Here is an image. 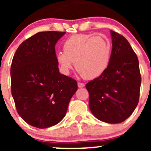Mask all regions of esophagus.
Returning <instances> with one entry per match:
<instances>
[{
	"mask_svg": "<svg viewBox=\"0 0 151 151\" xmlns=\"http://www.w3.org/2000/svg\"><path fill=\"white\" fill-rule=\"evenodd\" d=\"M77 85H78V87H79V88H82V87H84V86H85V84H84V83L78 82L77 83Z\"/></svg>",
	"mask_w": 151,
	"mask_h": 151,
	"instance_id": "34e87169",
	"label": "esophagus"
}]
</instances>
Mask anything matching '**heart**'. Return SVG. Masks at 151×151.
<instances>
[{"label": "heart", "instance_id": "b5f03b06", "mask_svg": "<svg viewBox=\"0 0 151 151\" xmlns=\"http://www.w3.org/2000/svg\"><path fill=\"white\" fill-rule=\"evenodd\" d=\"M64 52H59L56 60L64 74L73 67L85 79H92L101 75L111 59L110 41L102 36L77 34L67 38L63 44Z\"/></svg>", "mask_w": 151, "mask_h": 151}]
</instances>
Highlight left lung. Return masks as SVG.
Masks as SVG:
<instances>
[{"label": "left lung", "instance_id": "obj_1", "mask_svg": "<svg viewBox=\"0 0 151 151\" xmlns=\"http://www.w3.org/2000/svg\"><path fill=\"white\" fill-rule=\"evenodd\" d=\"M110 32L112 50L108 67L86 88L93 115L103 122L119 124L138 105L141 77L138 58L127 40L113 30Z\"/></svg>", "mask_w": 151, "mask_h": 151}]
</instances>
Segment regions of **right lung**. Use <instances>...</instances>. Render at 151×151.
<instances>
[{"label": "right lung", "instance_id": "right-lung-1", "mask_svg": "<svg viewBox=\"0 0 151 151\" xmlns=\"http://www.w3.org/2000/svg\"><path fill=\"white\" fill-rule=\"evenodd\" d=\"M65 32H40L22 42L10 68L11 92L20 116L46 129L64 117L77 83L59 72L55 45Z\"/></svg>", "mask_w": 151, "mask_h": 151}]
</instances>
